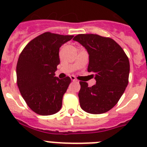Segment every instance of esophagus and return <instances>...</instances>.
<instances>
[{"label": "esophagus", "instance_id": "1", "mask_svg": "<svg viewBox=\"0 0 147 147\" xmlns=\"http://www.w3.org/2000/svg\"><path fill=\"white\" fill-rule=\"evenodd\" d=\"M70 77H71V80H72V81H77V80H76V77H75L74 76H73V75H71V76H70Z\"/></svg>", "mask_w": 147, "mask_h": 147}]
</instances>
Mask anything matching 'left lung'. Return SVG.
I'll list each match as a JSON object with an SVG mask.
<instances>
[{
	"instance_id": "1",
	"label": "left lung",
	"mask_w": 147,
	"mask_h": 147,
	"mask_svg": "<svg viewBox=\"0 0 147 147\" xmlns=\"http://www.w3.org/2000/svg\"><path fill=\"white\" fill-rule=\"evenodd\" d=\"M89 54L88 71L95 74L96 85L88 87L80 82V107L91 114H101L113 108L124 93L129 80V62L125 52L113 39L98 34H78L73 39Z\"/></svg>"
}]
</instances>
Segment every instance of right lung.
Here are the masks:
<instances>
[{
    "mask_svg": "<svg viewBox=\"0 0 147 147\" xmlns=\"http://www.w3.org/2000/svg\"><path fill=\"white\" fill-rule=\"evenodd\" d=\"M73 37L45 32L30 41L19 56L18 88L28 107L39 115H53L62 107L71 78L59 80L55 71L60 62L59 48Z\"/></svg>",
    "mask_w": 147,
    "mask_h": 147,
    "instance_id": "1",
    "label": "right lung"
}]
</instances>
